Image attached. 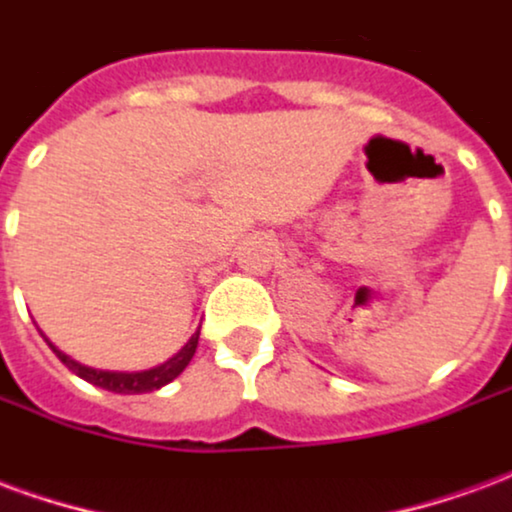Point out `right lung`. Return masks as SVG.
I'll list each match as a JSON object with an SVG mask.
<instances>
[{
    "instance_id": "obj_1",
    "label": "right lung",
    "mask_w": 512,
    "mask_h": 512,
    "mask_svg": "<svg viewBox=\"0 0 512 512\" xmlns=\"http://www.w3.org/2000/svg\"><path fill=\"white\" fill-rule=\"evenodd\" d=\"M43 340L49 343V348L54 354L60 356L62 365L68 367V370H73V373L79 378H84V381H90L93 386H101V389H109V392H117V395H142V392H156L161 386H167L169 381H175V378L186 370V365L191 362V356L197 351V343H200V332L191 334L189 343L183 345L175 356H169L167 362L150 367V370H134V373H126V370H95V367H87L82 365V362L71 359L68 354H62L60 348L51 343L46 334H43Z\"/></svg>"
}]
</instances>
